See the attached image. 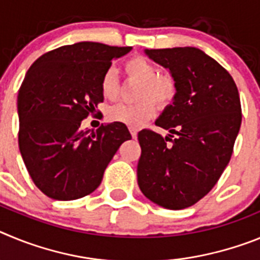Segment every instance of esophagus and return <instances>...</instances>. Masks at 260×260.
Segmentation results:
<instances>
[{
	"instance_id": "esophagus-1",
	"label": "esophagus",
	"mask_w": 260,
	"mask_h": 260,
	"mask_svg": "<svg viewBox=\"0 0 260 260\" xmlns=\"http://www.w3.org/2000/svg\"><path fill=\"white\" fill-rule=\"evenodd\" d=\"M128 130H130V134H132V137L135 139V138L138 137V128L137 127H130Z\"/></svg>"
}]
</instances>
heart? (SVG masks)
I'll return each instance as SVG.
<instances>
[{
	"mask_svg": "<svg viewBox=\"0 0 260 260\" xmlns=\"http://www.w3.org/2000/svg\"><path fill=\"white\" fill-rule=\"evenodd\" d=\"M123 70L128 79L139 83L135 95L138 103L110 107L107 119L109 122L139 127L155 116L156 107L152 102L161 108L173 102L177 92L176 80L169 74H157V68L144 57H133L126 61ZM100 91L103 98L109 102L118 98L119 83L114 69H108L103 74Z\"/></svg>",
	"mask_w": 260,
	"mask_h": 260,
	"instance_id": "obj_1",
	"label": "heart"
}]
</instances>
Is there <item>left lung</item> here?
<instances>
[{"mask_svg": "<svg viewBox=\"0 0 260 260\" xmlns=\"http://www.w3.org/2000/svg\"><path fill=\"white\" fill-rule=\"evenodd\" d=\"M144 53L169 70L177 92L155 122L171 134H138V185L160 207L183 210L211 191L231 160L242 121L240 95L228 71L198 48Z\"/></svg>", "mask_w": 260, "mask_h": 260, "instance_id": "left-lung-1", "label": "left lung"}]
</instances>
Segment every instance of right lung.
<instances>
[{
    "label": "right lung",
    "mask_w": 260,
    "mask_h": 260,
    "mask_svg": "<svg viewBox=\"0 0 260 260\" xmlns=\"http://www.w3.org/2000/svg\"><path fill=\"white\" fill-rule=\"evenodd\" d=\"M132 47L82 41L39 57L18 92L19 151L32 181L56 201H74L102 183L114 153L130 139L126 125L82 130L104 98L103 74Z\"/></svg>",
    "instance_id": "add662e5"
}]
</instances>
